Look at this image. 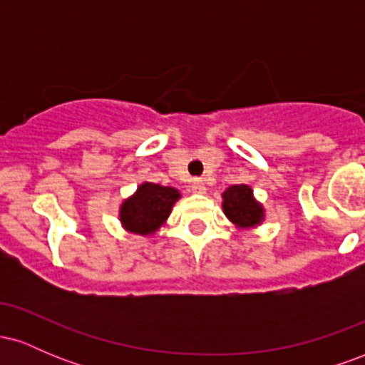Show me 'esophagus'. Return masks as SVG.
I'll return each mask as SVG.
<instances>
[{"instance_id": "esophagus-1", "label": "esophagus", "mask_w": 365, "mask_h": 365, "mask_svg": "<svg viewBox=\"0 0 365 365\" xmlns=\"http://www.w3.org/2000/svg\"><path fill=\"white\" fill-rule=\"evenodd\" d=\"M192 192H195V194H204L206 192V185H204L202 180H192Z\"/></svg>"}]
</instances>
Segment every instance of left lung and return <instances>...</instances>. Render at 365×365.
<instances>
[{"mask_svg": "<svg viewBox=\"0 0 365 365\" xmlns=\"http://www.w3.org/2000/svg\"><path fill=\"white\" fill-rule=\"evenodd\" d=\"M223 211L233 225L242 230L254 228L264 220V209L254 199L249 185H232L223 192Z\"/></svg>", "mask_w": 365, "mask_h": 365, "instance_id": "8db88e82", "label": "left lung"}]
</instances>
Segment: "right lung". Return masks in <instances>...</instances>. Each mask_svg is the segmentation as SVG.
I'll return each instance as SVG.
<instances>
[{
	"mask_svg": "<svg viewBox=\"0 0 365 365\" xmlns=\"http://www.w3.org/2000/svg\"><path fill=\"white\" fill-rule=\"evenodd\" d=\"M178 199L177 188L144 182L120 206L121 225L137 235H153L168 220L171 207Z\"/></svg>",
	"mask_w": 365,
	"mask_h": 365,
	"instance_id": "right-lung-1",
	"label": "right lung"
}]
</instances>
